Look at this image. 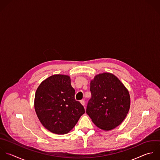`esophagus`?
<instances>
[{
    "label": "esophagus",
    "mask_w": 160,
    "mask_h": 160,
    "mask_svg": "<svg viewBox=\"0 0 160 160\" xmlns=\"http://www.w3.org/2000/svg\"><path fill=\"white\" fill-rule=\"evenodd\" d=\"M80 103H81L83 106H85V101H84V100H81V101H80Z\"/></svg>",
    "instance_id": "1"
}]
</instances>
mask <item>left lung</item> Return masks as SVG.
Listing matches in <instances>:
<instances>
[{
    "label": "left lung",
    "mask_w": 160,
    "mask_h": 160,
    "mask_svg": "<svg viewBox=\"0 0 160 160\" xmlns=\"http://www.w3.org/2000/svg\"><path fill=\"white\" fill-rule=\"evenodd\" d=\"M92 98L87 113L99 128L109 131L120 125L130 107V96L123 83L113 74H98L90 82Z\"/></svg>",
    "instance_id": "obj_1"
}]
</instances>
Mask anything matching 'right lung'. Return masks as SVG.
<instances>
[{"label": "right lung", "instance_id": "right-lung-1", "mask_svg": "<svg viewBox=\"0 0 160 160\" xmlns=\"http://www.w3.org/2000/svg\"><path fill=\"white\" fill-rule=\"evenodd\" d=\"M70 76L53 75L38 87L34 100L37 117L50 132L65 135L71 131L84 114L83 107L75 100Z\"/></svg>", "mask_w": 160, "mask_h": 160}]
</instances>
